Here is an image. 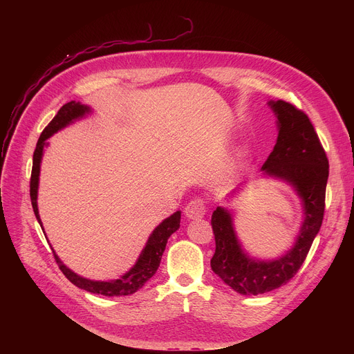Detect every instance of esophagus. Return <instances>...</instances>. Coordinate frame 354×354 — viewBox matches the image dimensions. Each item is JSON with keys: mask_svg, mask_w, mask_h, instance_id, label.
Returning a JSON list of instances; mask_svg holds the SVG:
<instances>
[{"mask_svg": "<svg viewBox=\"0 0 354 354\" xmlns=\"http://www.w3.org/2000/svg\"><path fill=\"white\" fill-rule=\"evenodd\" d=\"M205 214H206V205H205V200L201 198L192 200L190 203L185 207V216L189 220H198Z\"/></svg>", "mask_w": 354, "mask_h": 354, "instance_id": "obj_1", "label": "esophagus"}]
</instances>
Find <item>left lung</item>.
<instances>
[{
  "instance_id": "left-lung-1",
  "label": "left lung",
  "mask_w": 354,
  "mask_h": 354,
  "mask_svg": "<svg viewBox=\"0 0 354 354\" xmlns=\"http://www.w3.org/2000/svg\"><path fill=\"white\" fill-rule=\"evenodd\" d=\"M277 118V141L262 167L268 178L288 183L301 198L302 223L294 245L276 259H258L242 248L234 228L232 214L218 206L212 216L216 252L213 272L234 291L258 295L286 284L304 263L319 232L325 212V192L329 162L308 116L284 100H269ZM242 186L234 189L231 198Z\"/></svg>"
}]
</instances>
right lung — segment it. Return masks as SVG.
<instances>
[{"mask_svg":"<svg viewBox=\"0 0 354 354\" xmlns=\"http://www.w3.org/2000/svg\"><path fill=\"white\" fill-rule=\"evenodd\" d=\"M92 112V109L86 105H82L81 102H75V100H71V102L66 104L57 115L53 118V120L47 124V127L43 130L40 134L36 149L33 153V167H32V176H30V200H32V207L35 212V216L43 230L41 220L39 216V209H37V189H39V175H40V164L44 153V147L48 145L46 141L47 138L52 137L55 133L59 130L67 127L68 124L74 123L75 120H80L85 116H88ZM180 227V212H175L172 216L165 218L160 225L156 227V230L151 232L148 236V241L145 246L142 248L141 254L138 259L136 261L134 266L126 272L122 277L115 279V280H106V281H100V280H91L86 277H82L68 269L62 259L57 257V254L53 249L55 259L60 268V270L64 273V276L77 287L93 292V294H100L105 297H120V295H130L140 290L151 277H153L160 268L161 258L165 250L168 238Z\"/></svg>","mask_w":354,"mask_h":354,"instance_id":"add662e5","label":"right lung"}]
</instances>
